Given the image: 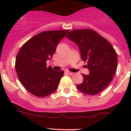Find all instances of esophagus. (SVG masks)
I'll list each match as a JSON object with an SVG mask.
<instances>
[{
	"instance_id": "obj_1",
	"label": "esophagus",
	"mask_w": 131,
	"mask_h": 131,
	"mask_svg": "<svg viewBox=\"0 0 131 131\" xmlns=\"http://www.w3.org/2000/svg\"><path fill=\"white\" fill-rule=\"evenodd\" d=\"M65 72H66V73H67V74H68V75H74V73H73V72H69V71H68V70L65 71Z\"/></svg>"
}]
</instances>
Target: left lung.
<instances>
[{"instance_id":"8db88e82","label":"left lung","mask_w":131,"mask_h":131,"mask_svg":"<svg viewBox=\"0 0 131 131\" xmlns=\"http://www.w3.org/2000/svg\"><path fill=\"white\" fill-rule=\"evenodd\" d=\"M66 37L77 45L82 59L88 62L90 72L89 75L82 74L84 81L77 88L88 95L100 93L109 85L115 73V50L106 39L90 29L72 30Z\"/></svg>"}]
</instances>
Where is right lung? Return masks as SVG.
<instances>
[{
  "instance_id": "right-lung-1",
  "label": "right lung",
  "mask_w": 131,
  "mask_h": 131,
  "mask_svg": "<svg viewBox=\"0 0 131 131\" xmlns=\"http://www.w3.org/2000/svg\"><path fill=\"white\" fill-rule=\"evenodd\" d=\"M69 30H51L39 33L22 46L16 58L15 68L19 81L26 90L43 97L57 89L64 71L47 67L59 42Z\"/></svg>"
}]
</instances>
